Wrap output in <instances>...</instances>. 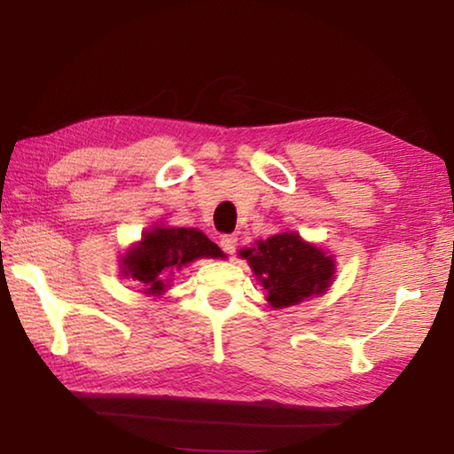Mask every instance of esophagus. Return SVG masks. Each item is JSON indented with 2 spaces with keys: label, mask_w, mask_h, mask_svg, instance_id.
<instances>
[{
  "label": "esophagus",
  "mask_w": 454,
  "mask_h": 454,
  "mask_svg": "<svg viewBox=\"0 0 454 454\" xmlns=\"http://www.w3.org/2000/svg\"><path fill=\"white\" fill-rule=\"evenodd\" d=\"M220 248L224 250L230 258H232L236 248H238V236H234V234H232V236H222Z\"/></svg>",
  "instance_id": "34e87169"
}]
</instances>
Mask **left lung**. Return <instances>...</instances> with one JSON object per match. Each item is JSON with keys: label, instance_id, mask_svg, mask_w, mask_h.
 Listing matches in <instances>:
<instances>
[{"label": "left lung", "instance_id": "8db88e82", "mask_svg": "<svg viewBox=\"0 0 454 454\" xmlns=\"http://www.w3.org/2000/svg\"><path fill=\"white\" fill-rule=\"evenodd\" d=\"M244 258L266 290V301L274 310L288 309L333 286L336 258L318 244L306 242L298 232H278L266 240L242 248Z\"/></svg>", "mask_w": 454, "mask_h": 454}]
</instances>
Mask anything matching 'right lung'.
Segmentation results:
<instances>
[{
	"label": "right lung",
	"mask_w": 454,
	"mask_h": 454,
	"mask_svg": "<svg viewBox=\"0 0 454 454\" xmlns=\"http://www.w3.org/2000/svg\"><path fill=\"white\" fill-rule=\"evenodd\" d=\"M200 258H226L198 228L153 224L120 256V274L145 296L160 298L170 290L172 276Z\"/></svg>",
	"instance_id": "1"
}]
</instances>
